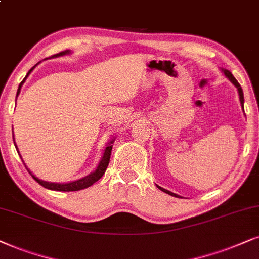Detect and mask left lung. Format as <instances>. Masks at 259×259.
<instances>
[{
  "label": "left lung",
  "instance_id": "obj_1",
  "mask_svg": "<svg viewBox=\"0 0 259 259\" xmlns=\"http://www.w3.org/2000/svg\"><path fill=\"white\" fill-rule=\"evenodd\" d=\"M222 70V73L225 74V76L228 78V80L231 81L232 83L234 84L235 86V88H237V91H238V93H239V100H240V104H241V107H243V110H244V93H243V90H241V87H240V84H239V82L237 80H235V77L233 76V75H232V73L230 70H227V69H221ZM158 186V189H160L161 190V191H163V192H166V194H168V195H171V196H175V197H181V196H178V195H176V194H173V192H171V191H168V190H166V189H162L161 186H159V185H156Z\"/></svg>",
  "mask_w": 259,
  "mask_h": 259
}]
</instances>
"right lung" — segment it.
<instances>
[{"mask_svg":"<svg viewBox=\"0 0 259 259\" xmlns=\"http://www.w3.org/2000/svg\"><path fill=\"white\" fill-rule=\"evenodd\" d=\"M69 54H71V51L70 50H67V51L60 52V54H57V55H54V56L50 57V58H56V57L65 56V55H69ZM39 63H40V62H39ZM39 63H37L33 68H31V69H29L27 75H26V77L21 81V83L19 84L18 92H16V98H18L19 93H20V90H21L22 84H24V82L26 81V78L28 77V75L32 73V70H33L34 68L37 67ZM13 140H14V136H13ZM113 142H114V139H111L109 142H107L105 149H104L103 156H101V159H100L99 163H98L97 168L94 169V171L92 172V173H90V175H87L86 177H82V178L77 179V181H74V182H69V183H50V182L41 181V179L37 178V177H35L33 173L29 171V169L27 168V166H26V165L25 166H26V168H27V171L29 172V175L33 177L34 181L37 182V183H39V184H40L41 186H44V188H47L49 190H55V191H78V190L86 189V188H88V186L93 185L94 183L99 181L101 177H103L104 173H105L107 166H109V162H110V155H111V150H112V146H113L112 143ZM14 145H15L16 150H18V153H19V149H18V147H16V143L15 142H14ZM19 155H20V153H19ZM20 158H21V155H20ZM22 162H24V160H22Z\"/></svg>","mask_w":259,"mask_h":259,"instance_id":"1","label":"right lung"}]
</instances>
